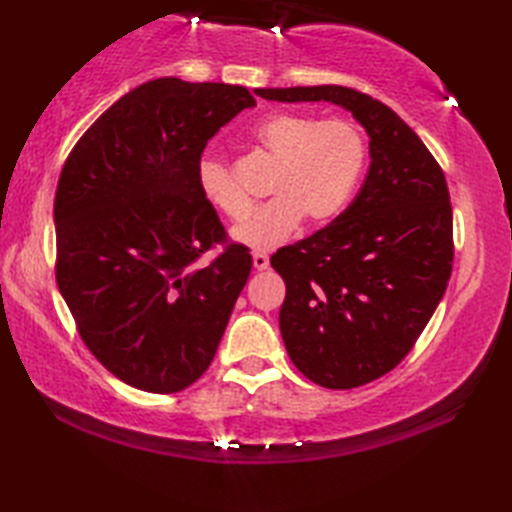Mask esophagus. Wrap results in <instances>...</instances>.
<instances>
[{
    "mask_svg": "<svg viewBox=\"0 0 512 512\" xmlns=\"http://www.w3.org/2000/svg\"><path fill=\"white\" fill-rule=\"evenodd\" d=\"M253 266L257 270H266L270 266V259L266 253H253Z\"/></svg>",
    "mask_w": 512,
    "mask_h": 512,
    "instance_id": "1",
    "label": "esophagus"
}]
</instances>
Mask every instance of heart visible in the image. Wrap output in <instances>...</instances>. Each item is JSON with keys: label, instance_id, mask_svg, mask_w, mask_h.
I'll return each instance as SVG.
<instances>
[{"label": "heart", "instance_id": "obj_1", "mask_svg": "<svg viewBox=\"0 0 512 512\" xmlns=\"http://www.w3.org/2000/svg\"><path fill=\"white\" fill-rule=\"evenodd\" d=\"M253 136L279 160L270 182L275 198L259 204L233 228L237 244L270 250L286 242L303 217L323 224L350 200L365 165V138L354 123L275 114L259 123ZM198 184L204 198L233 220L248 211L246 193L222 160L202 156Z\"/></svg>", "mask_w": 512, "mask_h": 512}]
</instances>
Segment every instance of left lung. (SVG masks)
<instances>
[{
  "label": "left lung",
  "instance_id": "left-lung-1",
  "mask_svg": "<svg viewBox=\"0 0 512 512\" xmlns=\"http://www.w3.org/2000/svg\"><path fill=\"white\" fill-rule=\"evenodd\" d=\"M266 101H328L369 136V171L354 202L270 264L286 281L279 328L312 383L352 389L391 372L447 290L453 213L447 180L418 134L385 103L343 85L255 90Z\"/></svg>",
  "mask_w": 512,
  "mask_h": 512
}]
</instances>
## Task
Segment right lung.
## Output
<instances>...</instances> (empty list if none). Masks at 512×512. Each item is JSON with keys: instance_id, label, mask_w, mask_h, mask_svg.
<instances>
[{"instance_id": "right-lung-1", "label": "right lung", "mask_w": 512, "mask_h": 512, "mask_svg": "<svg viewBox=\"0 0 512 512\" xmlns=\"http://www.w3.org/2000/svg\"><path fill=\"white\" fill-rule=\"evenodd\" d=\"M255 107L242 85L147 81L74 145L54 198L57 284L81 339L123 383L176 394L209 369L253 268L198 184L206 143Z\"/></svg>"}]
</instances>
